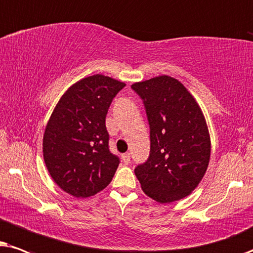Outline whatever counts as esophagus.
I'll use <instances>...</instances> for the list:
<instances>
[{
  "label": "esophagus",
  "instance_id": "esophagus-1",
  "mask_svg": "<svg viewBox=\"0 0 253 253\" xmlns=\"http://www.w3.org/2000/svg\"><path fill=\"white\" fill-rule=\"evenodd\" d=\"M121 157H123V161H124V163L126 164V166H127V164H129V162H130V154H129V153H126V154H124L123 156H121Z\"/></svg>",
  "mask_w": 253,
  "mask_h": 253
}]
</instances>
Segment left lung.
I'll list each match as a JSON object with an SVG mask.
<instances>
[{
  "label": "left lung",
  "instance_id": "1",
  "mask_svg": "<svg viewBox=\"0 0 253 253\" xmlns=\"http://www.w3.org/2000/svg\"><path fill=\"white\" fill-rule=\"evenodd\" d=\"M150 127V155L134 172L141 188L161 204L180 200L199 185L211 158V136L199 104L168 75L132 84Z\"/></svg>",
  "mask_w": 253,
  "mask_h": 253
}]
</instances>
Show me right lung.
<instances>
[{
    "instance_id": "obj_1",
    "label": "right lung",
    "mask_w": 253,
    "mask_h": 253,
    "mask_svg": "<svg viewBox=\"0 0 253 253\" xmlns=\"http://www.w3.org/2000/svg\"><path fill=\"white\" fill-rule=\"evenodd\" d=\"M125 85L102 74L84 77L63 93L50 114L43 161L56 185L73 197L95 195L116 173L119 158L109 149L105 118Z\"/></svg>"
}]
</instances>
